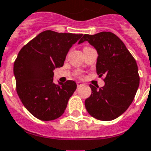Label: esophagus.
Listing matches in <instances>:
<instances>
[{"label": "esophagus", "mask_w": 151, "mask_h": 151, "mask_svg": "<svg viewBox=\"0 0 151 151\" xmlns=\"http://www.w3.org/2000/svg\"><path fill=\"white\" fill-rule=\"evenodd\" d=\"M76 84H77V87H81V86L83 85V83H82L81 82H77Z\"/></svg>", "instance_id": "obj_1"}]
</instances>
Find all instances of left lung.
Masks as SVG:
<instances>
[{"label": "left lung", "mask_w": 151, "mask_h": 151, "mask_svg": "<svg viewBox=\"0 0 151 151\" xmlns=\"http://www.w3.org/2000/svg\"><path fill=\"white\" fill-rule=\"evenodd\" d=\"M88 41L98 53L96 72L105 76V85L99 88L90 85L91 95L85 100V107L92 117L111 121L127 110L139 86L135 60L123 42L110 32L85 34L79 45Z\"/></svg>", "instance_id": "1"}]
</instances>
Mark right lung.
<instances>
[{"label": "right lung", "instance_id": "1", "mask_svg": "<svg viewBox=\"0 0 151 151\" xmlns=\"http://www.w3.org/2000/svg\"><path fill=\"white\" fill-rule=\"evenodd\" d=\"M83 34L40 32L19 52L13 66L17 92L26 109L43 121L63 114L76 83H53L54 69L63 65L71 46Z\"/></svg>", "mask_w": 151, "mask_h": 151}]
</instances>
